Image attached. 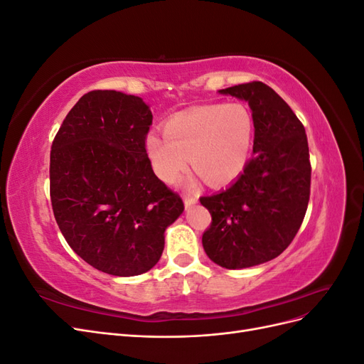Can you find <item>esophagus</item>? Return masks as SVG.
<instances>
[{
    "instance_id": "obj_1",
    "label": "esophagus",
    "mask_w": 364,
    "mask_h": 364,
    "mask_svg": "<svg viewBox=\"0 0 364 364\" xmlns=\"http://www.w3.org/2000/svg\"><path fill=\"white\" fill-rule=\"evenodd\" d=\"M196 202H197V197H194V196H185V197H183V203H185V208H188V206L194 205Z\"/></svg>"
}]
</instances>
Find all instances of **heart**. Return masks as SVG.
<instances>
[{"label": "heart", "instance_id": "obj_1", "mask_svg": "<svg viewBox=\"0 0 364 364\" xmlns=\"http://www.w3.org/2000/svg\"><path fill=\"white\" fill-rule=\"evenodd\" d=\"M255 124L241 103L193 107L167 119L164 136L146 141L153 168L165 182H174L191 167L209 185H222L241 173L249 158Z\"/></svg>", "mask_w": 364, "mask_h": 364}]
</instances>
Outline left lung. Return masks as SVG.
<instances>
[{"instance_id": "obj_1", "label": "left lung", "mask_w": 364, "mask_h": 364, "mask_svg": "<svg viewBox=\"0 0 364 364\" xmlns=\"http://www.w3.org/2000/svg\"><path fill=\"white\" fill-rule=\"evenodd\" d=\"M218 92L249 103L255 139L252 159L237 181L200 197L213 217L202 243L218 266L245 269L277 258L296 237L310 200V151L304 124L266 83Z\"/></svg>"}]
</instances>
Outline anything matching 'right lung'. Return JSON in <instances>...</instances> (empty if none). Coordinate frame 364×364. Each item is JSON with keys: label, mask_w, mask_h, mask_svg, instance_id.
<instances>
[{"label": "right lung", "mask_w": 364, "mask_h": 364, "mask_svg": "<svg viewBox=\"0 0 364 364\" xmlns=\"http://www.w3.org/2000/svg\"><path fill=\"white\" fill-rule=\"evenodd\" d=\"M153 115L135 95L85 94L65 117L50 153L54 218L70 247L114 277L146 273L183 202L151 168Z\"/></svg>", "instance_id": "obj_1"}]
</instances>
